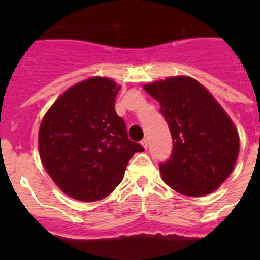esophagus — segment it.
Instances as JSON below:
<instances>
[{"mask_svg": "<svg viewBox=\"0 0 260 260\" xmlns=\"http://www.w3.org/2000/svg\"><path fill=\"white\" fill-rule=\"evenodd\" d=\"M142 146L147 150V147H148V139H147V138H143V139H142Z\"/></svg>", "mask_w": 260, "mask_h": 260, "instance_id": "obj_1", "label": "esophagus"}]
</instances>
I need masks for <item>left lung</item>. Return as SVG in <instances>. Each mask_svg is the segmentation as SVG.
Returning <instances> with one entry per match:
<instances>
[{"label": "left lung", "mask_w": 260, "mask_h": 260, "mask_svg": "<svg viewBox=\"0 0 260 260\" xmlns=\"http://www.w3.org/2000/svg\"><path fill=\"white\" fill-rule=\"evenodd\" d=\"M160 103L173 139L169 160L160 162L162 181L177 192L203 197L229 177L240 152L236 126L198 80L171 77L144 86Z\"/></svg>", "instance_id": "8db88e82"}]
</instances>
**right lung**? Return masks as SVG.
<instances>
[{
    "label": "right lung",
    "mask_w": 260,
    "mask_h": 260,
    "mask_svg": "<svg viewBox=\"0 0 260 260\" xmlns=\"http://www.w3.org/2000/svg\"><path fill=\"white\" fill-rule=\"evenodd\" d=\"M118 91L112 79L89 78L59 96L41 121V162L71 198H105L122 181L133 155L144 151L128 139L125 121L117 116Z\"/></svg>",
    "instance_id": "right-lung-1"
}]
</instances>
